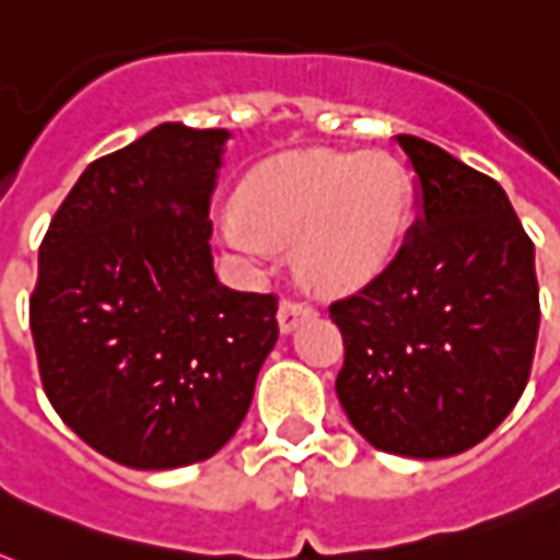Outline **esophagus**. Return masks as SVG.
I'll return each mask as SVG.
<instances>
[{"mask_svg": "<svg viewBox=\"0 0 560 560\" xmlns=\"http://www.w3.org/2000/svg\"><path fill=\"white\" fill-rule=\"evenodd\" d=\"M314 316V307L302 305V302H293V299H284L279 305V328L281 334H290L302 319H311Z\"/></svg>", "mask_w": 560, "mask_h": 560, "instance_id": "1", "label": "esophagus"}]
</instances>
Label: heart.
Returning a JSON list of instances; mask_svg holds the SVG:
<instances>
[{"label":"heart","instance_id":"heart-1","mask_svg":"<svg viewBox=\"0 0 560 560\" xmlns=\"http://www.w3.org/2000/svg\"><path fill=\"white\" fill-rule=\"evenodd\" d=\"M407 218L409 183L392 156L305 151L255 165L220 232L229 249L249 258L293 246L299 279L316 293L340 296L389 267Z\"/></svg>","mask_w":560,"mask_h":560}]
</instances>
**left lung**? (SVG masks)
<instances>
[{"label":"left lung","mask_w":560,"mask_h":560,"mask_svg":"<svg viewBox=\"0 0 560 560\" xmlns=\"http://www.w3.org/2000/svg\"><path fill=\"white\" fill-rule=\"evenodd\" d=\"M395 144L418 218L389 267L331 305L346 342L337 398L377 451L444 459L494 433L529 383L535 246L500 183L418 136Z\"/></svg>","instance_id":"left-lung-1"}]
</instances>
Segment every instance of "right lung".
<instances>
[{"label": "right lung", "mask_w": 560, "mask_h": 560, "mask_svg": "<svg viewBox=\"0 0 560 560\" xmlns=\"http://www.w3.org/2000/svg\"><path fill=\"white\" fill-rule=\"evenodd\" d=\"M229 130L168 121L83 171L39 244L31 334L51 407L139 470L214 456L279 340V299L220 284L209 202Z\"/></svg>", "instance_id": "right-lung-1"}]
</instances>
